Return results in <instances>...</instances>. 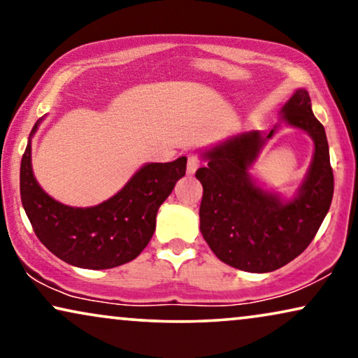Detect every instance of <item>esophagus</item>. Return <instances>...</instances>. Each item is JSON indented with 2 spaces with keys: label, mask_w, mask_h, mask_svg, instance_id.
Returning a JSON list of instances; mask_svg holds the SVG:
<instances>
[{
  "label": "esophagus",
  "mask_w": 358,
  "mask_h": 358,
  "mask_svg": "<svg viewBox=\"0 0 358 358\" xmlns=\"http://www.w3.org/2000/svg\"><path fill=\"white\" fill-rule=\"evenodd\" d=\"M199 166H200V159L197 158V156L190 155L187 159V174H190V176L195 174V171L199 169Z\"/></svg>",
  "instance_id": "obj_1"
}]
</instances>
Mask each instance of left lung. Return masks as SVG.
<instances>
[{
    "label": "left lung",
    "instance_id": "8db88e82",
    "mask_svg": "<svg viewBox=\"0 0 358 358\" xmlns=\"http://www.w3.org/2000/svg\"><path fill=\"white\" fill-rule=\"evenodd\" d=\"M282 117L315 141V155L295 199L262 190L249 176L259 151L273 136L248 131L205 151V168L195 173L203 187L200 231L215 256L246 272H272L300 256L329 212L334 174L324 127L311 109L306 90L282 107Z\"/></svg>",
    "mask_w": 358,
    "mask_h": 358
}]
</instances>
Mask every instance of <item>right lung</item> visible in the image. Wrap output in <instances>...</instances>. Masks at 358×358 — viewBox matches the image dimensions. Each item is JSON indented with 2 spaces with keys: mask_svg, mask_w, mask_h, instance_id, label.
Segmentation results:
<instances>
[{
  "mask_svg": "<svg viewBox=\"0 0 358 358\" xmlns=\"http://www.w3.org/2000/svg\"><path fill=\"white\" fill-rule=\"evenodd\" d=\"M185 156L145 164L114 197L96 207L76 208L57 202L37 184L29 140L21 161L22 207L34 233L58 259L92 271L112 268L134 261L150 243L158 208L185 174Z\"/></svg>",
  "mask_w": 358,
  "mask_h": 358,
  "instance_id": "add662e5",
  "label": "right lung"
}]
</instances>
